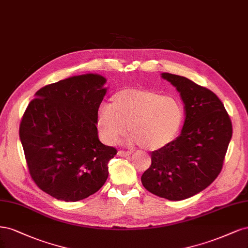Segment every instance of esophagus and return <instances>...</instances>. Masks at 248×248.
<instances>
[{
	"label": "esophagus",
	"instance_id": "esophagus-1",
	"mask_svg": "<svg viewBox=\"0 0 248 248\" xmlns=\"http://www.w3.org/2000/svg\"><path fill=\"white\" fill-rule=\"evenodd\" d=\"M117 155H118L119 156H126V155H131V153H130V151H126V150H118Z\"/></svg>",
	"mask_w": 248,
	"mask_h": 248
}]
</instances>
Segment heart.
I'll return each mask as SVG.
<instances>
[{"label": "heart", "instance_id": "1", "mask_svg": "<svg viewBox=\"0 0 248 248\" xmlns=\"http://www.w3.org/2000/svg\"><path fill=\"white\" fill-rule=\"evenodd\" d=\"M183 117L182 106L176 99L151 90L127 87L117 91L109 106L100 109L97 126L103 140L112 144L129 124L132 141L155 150L176 138Z\"/></svg>", "mask_w": 248, "mask_h": 248}]
</instances>
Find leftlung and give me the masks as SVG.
Segmentation results:
<instances>
[{
    "mask_svg": "<svg viewBox=\"0 0 248 248\" xmlns=\"http://www.w3.org/2000/svg\"><path fill=\"white\" fill-rule=\"evenodd\" d=\"M180 93L186 121L178 137L151 153L141 176L151 194L180 201L202 191L218 176L233 134L231 118L217 95L189 79L163 73Z\"/></svg>",
    "mask_w": 248,
    "mask_h": 248,
    "instance_id": "left-lung-1",
    "label": "left lung"
}]
</instances>
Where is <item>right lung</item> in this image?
I'll return each mask as SVG.
<instances>
[{
	"label": "right lung",
	"instance_id": "obj_1",
	"mask_svg": "<svg viewBox=\"0 0 248 248\" xmlns=\"http://www.w3.org/2000/svg\"><path fill=\"white\" fill-rule=\"evenodd\" d=\"M106 79L79 75L43 86L22 115L19 137L37 186L66 202L83 200L104 186L117 150L98 138L97 119Z\"/></svg>",
	"mask_w": 248,
	"mask_h": 248
}]
</instances>
